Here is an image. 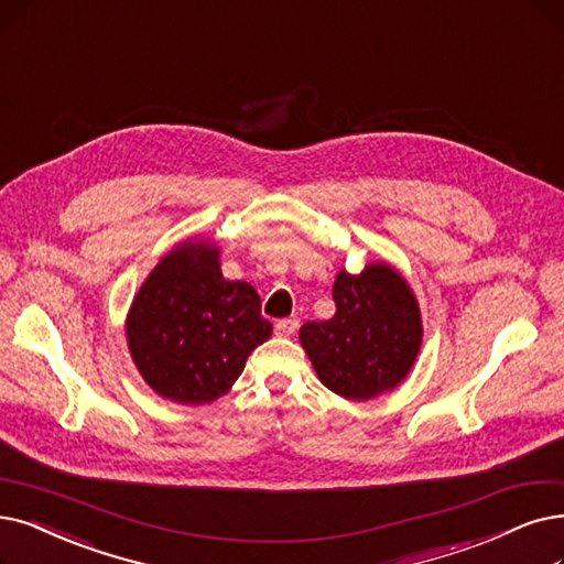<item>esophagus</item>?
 I'll list each match as a JSON object with an SVG mask.
<instances>
[{
	"mask_svg": "<svg viewBox=\"0 0 564 564\" xmlns=\"http://www.w3.org/2000/svg\"><path fill=\"white\" fill-rule=\"evenodd\" d=\"M299 319L296 317H286V319H280L278 324H275V333L278 335H284V337H289V335H294L296 330H299Z\"/></svg>",
	"mask_w": 564,
	"mask_h": 564,
	"instance_id": "esophagus-1",
	"label": "esophagus"
}]
</instances>
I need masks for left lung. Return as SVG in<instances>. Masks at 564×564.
I'll use <instances>...</instances> for the list:
<instances>
[{"label":"left lung","instance_id":"8db88e82","mask_svg":"<svg viewBox=\"0 0 564 564\" xmlns=\"http://www.w3.org/2000/svg\"><path fill=\"white\" fill-rule=\"evenodd\" d=\"M335 314L301 328L322 384L343 398L368 400L398 387L421 347V314L410 286L384 263L360 275L340 270L333 284Z\"/></svg>","mask_w":564,"mask_h":564}]
</instances>
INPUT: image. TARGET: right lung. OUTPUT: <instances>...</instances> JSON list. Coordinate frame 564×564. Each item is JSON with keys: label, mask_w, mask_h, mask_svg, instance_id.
I'll return each instance as SVG.
<instances>
[{"label": "right lung", "mask_w": 564, "mask_h": 564, "mask_svg": "<svg viewBox=\"0 0 564 564\" xmlns=\"http://www.w3.org/2000/svg\"><path fill=\"white\" fill-rule=\"evenodd\" d=\"M273 324L247 282L221 278L217 250L183 245L156 265L133 299L127 337L148 384L173 402L204 404L231 389Z\"/></svg>", "instance_id": "obj_1"}]
</instances>
